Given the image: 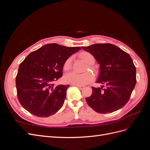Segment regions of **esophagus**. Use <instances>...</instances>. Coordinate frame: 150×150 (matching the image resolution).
Listing matches in <instances>:
<instances>
[{"mask_svg": "<svg viewBox=\"0 0 150 150\" xmlns=\"http://www.w3.org/2000/svg\"><path fill=\"white\" fill-rule=\"evenodd\" d=\"M74 86H76L77 88H78L80 89H83L84 88V86H79V85H74Z\"/></svg>", "mask_w": 150, "mask_h": 150, "instance_id": "1", "label": "esophagus"}]
</instances>
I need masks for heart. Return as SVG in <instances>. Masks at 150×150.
I'll return each mask as SVG.
<instances>
[{"instance_id":"heart-1","label":"heart","mask_w":150,"mask_h":150,"mask_svg":"<svg viewBox=\"0 0 150 150\" xmlns=\"http://www.w3.org/2000/svg\"><path fill=\"white\" fill-rule=\"evenodd\" d=\"M79 56L81 59H83L88 64L85 71H87L88 69L94 72L96 71L95 67L91 65L95 61L94 57L92 54L87 51H83L79 54ZM71 67L72 57H70L67 58L64 62V65H63V69L65 71H67L71 69ZM93 80V76L89 72H86L83 74H76L74 72H70L64 76L65 82L72 85H85L91 83Z\"/></svg>"}]
</instances>
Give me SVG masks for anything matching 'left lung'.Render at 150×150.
I'll list each match as a JSON object with an SVG mask.
<instances>
[{"label": "left lung", "instance_id": "left-lung-1", "mask_svg": "<svg viewBox=\"0 0 150 150\" xmlns=\"http://www.w3.org/2000/svg\"><path fill=\"white\" fill-rule=\"evenodd\" d=\"M82 48L92 54L100 64L96 82L103 84L101 88L92 87L93 93L86 98V102L93 110L101 114L120 110L129 101L137 83L132 59L111 44H95Z\"/></svg>", "mask_w": 150, "mask_h": 150}]
</instances>
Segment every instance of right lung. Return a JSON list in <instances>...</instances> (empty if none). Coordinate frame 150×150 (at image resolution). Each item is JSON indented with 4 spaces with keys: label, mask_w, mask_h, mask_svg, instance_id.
I'll return each mask as SVG.
<instances>
[{
    "label": "right lung",
    "mask_w": 150,
    "mask_h": 150,
    "mask_svg": "<svg viewBox=\"0 0 150 150\" xmlns=\"http://www.w3.org/2000/svg\"><path fill=\"white\" fill-rule=\"evenodd\" d=\"M80 49L48 44L25 58L16 78L17 98L25 110L38 117H49L60 110L69 86L55 87L54 82L62 76L67 59Z\"/></svg>",
    "instance_id": "right-lung-1"
}]
</instances>
